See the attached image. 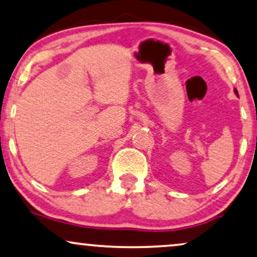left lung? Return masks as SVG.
Returning a JSON list of instances; mask_svg holds the SVG:
<instances>
[{
  "label": "left lung",
  "instance_id": "1",
  "mask_svg": "<svg viewBox=\"0 0 257 257\" xmlns=\"http://www.w3.org/2000/svg\"><path fill=\"white\" fill-rule=\"evenodd\" d=\"M235 93H236V94H237V95H238V93H237V89H235Z\"/></svg>",
  "mask_w": 257,
  "mask_h": 257
}]
</instances>
